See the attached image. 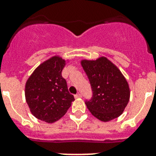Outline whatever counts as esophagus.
I'll return each instance as SVG.
<instances>
[{
    "label": "esophagus",
    "mask_w": 156,
    "mask_h": 156,
    "mask_svg": "<svg viewBox=\"0 0 156 156\" xmlns=\"http://www.w3.org/2000/svg\"><path fill=\"white\" fill-rule=\"evenodd\" d=\"M74 97H75L76 99H77V98H80V97H82V95H81V94H79V93H78V94H77V95H74Z\"/></svg>",
    "instance_id": "obj_1"
}]
</instances>
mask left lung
I'll list each match as a JSON object with an SVG mask.
<instances>
[{"label":"left lung","mask_w":156,"mask_h":156,"mask_svg":"<svg viewBox=\"0 0 156 156\" xmlns=\"http://www.w3.org/2000/svg\"><path fill=\"white\" fill-rule=\"evenodd\" d=\"M81 65L90 81L92 98L86 105L93 116L107 122L123 113L130 96L128 82L121 70L108 59L82 60Z\"/></svg>","instance_id":"1"}]
</instances>
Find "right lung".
<instances>
[{
	"instance_id": "obj_1",
	"label": "right lung",
	"mask_w": 156,
	"mask_h": 156,
	"mask_svg": "<svg viewBox=\"0 0 156 156\" xmlns=\"http://www.w3.org/2000/svg\"><path fill=\"white\" fill-rule=\"evenodd\" d=\"M66 65L61 56H52L40 64L26 83V101L30 112L47 123L61 119L74 100L61 75Z\"/></svg>"
}]
</instances>
